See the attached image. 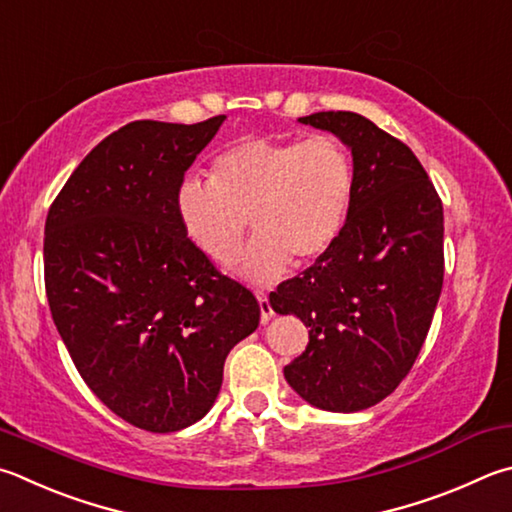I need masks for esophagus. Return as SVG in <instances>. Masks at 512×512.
<instances>
[{
	"mask_svg": "<svg viewBox=\"0 0 512 512\" xmlns=\"http://www.w3.org/2000/svg\"><path fill=\"white\" fill-rule=\"evenodd\" d=\"M257 300H259V311H262V324H266L273 318V309L271 304H268V297L264 291H257Z\"/></svg>",
	"mask_w": 512,
	"mask_h": 512,
	"instance_id": "esophagus-1",
	"label": "esophagus"
}]
</instances>
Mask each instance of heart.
Here are the masks:
<instances>
[{"instance_id": "heart-1", "label": "heart", "mask_w": 512, "mask_h": 512, "mask_svg": "<svg viewBox=\"0 0 512 512\" xmlns=\"http://www.w3.org/2000/svg\"><path fill=\"white\" fill-rule=\"evenodd\" d=\"M351 197V156L333 136L244 138L212 161L210 179L188 176L179 185L176 210L194 246L215 262L237 253L250 215L257 232L235 268L268 282L288 259L300 266L327 253Z\"/></svg>"}]
</instances>
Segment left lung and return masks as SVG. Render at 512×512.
Listing matches in <instances>:
<instances>
[{
  "label": "left lung",
  "mask_w": 512,
  "mask_h": 512,
  "mask_svg": "<svg viewBox=\"0 0 512 512\" xmlns=\"http://www.w3.org/2000/svg\"><path fill=\"white\" fill-rule=\"evenodd\" d=\"M300 123L349 147L353 197L333 246L268 302L309 327L286 383L320 410L360 412L401 385L430 331L443 286V206L410 147L369 118L318 111Z\"/></svg>",
  "instance_id": "obj_1"
}]
</instances>
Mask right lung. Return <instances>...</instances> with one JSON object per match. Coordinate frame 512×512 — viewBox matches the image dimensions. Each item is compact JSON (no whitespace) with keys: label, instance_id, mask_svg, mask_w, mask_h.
I'll list each match as a JSON object with an SVG mask.
<instances>
[{"label":"right lung","instance_id":"obj_1","mask_svg":"<svg viewBox=\"0 0 512 512\" xmlns=\"http://www.w3.org/2000/svg\"><path fill=\"white\" fill-rule=\"evenodd\" d=\"M226 116L134 120L100 141L51 203L44 284L73 365L111 412L147 432L208 414L259 304L185 232L176 192Z\"/></svg>","mask_w":512,"mask_h":512}]
</instances>
